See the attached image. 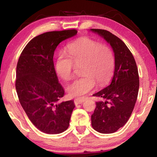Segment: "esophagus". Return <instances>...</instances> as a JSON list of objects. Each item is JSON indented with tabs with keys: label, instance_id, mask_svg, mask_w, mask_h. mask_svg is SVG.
Returning <instances> with one entry per match:
<instances>
[{
	"label": "esophagus",
	"instance_id": "esophagus-1",
	"mask_svg": "<svg viewBox=\"0 0 157 157\" xmlns=\"http://www.w3.org/2000/svg\"><path fill=\"white\" fill-rule=\"evenodd\" d=\"M84 101V100H82V99H75L74 100V103H75V105H78L79 104H81V103H82Z\"/></svg>",
	"mask_w": 157,
	"mask_h": 157
}]
</instances>
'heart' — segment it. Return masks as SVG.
Wrapping results in <instances>:
<instances>
[{"label": "heart", "instance_id": "obj_1", "mask_svg": "<svg viewBox=\"0 0 157 157\" xmlns=\"http://www.w3.org/2000/svg\"><path fill=\"white\" fill-rule=\"evenodd\" d=\"M81 66L83 75L67 87L71 97L80 98L94 89L97 84L103 86L110 81L115 68L113 50L89 38H82L69 44L67 54L60 53L55 64L57 75L63 80L73 78L76 67Z\"/></svg>", "mask_w": 157, "mask_h": 157}]
</instances>
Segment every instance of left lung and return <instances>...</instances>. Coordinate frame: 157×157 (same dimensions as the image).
Segmentation results:
<instances>
[{
    "mask_svg": "<svg viewBox=\"0 0 157 157\" xmlns=\"http://www.w3.org/2000/svg\"><path fill=\"white\" fill-rule=\"evenodd\" d=\"M91 30L110 44L115 56L111 84L93 95L102 100L96 102L91 116V124L95 131L111 134L123 127L131 116L139 93V73L132 53L121 39L105 30Z\"/></svg>",
    "mask_w": 157,
    "mask_h": 157,
    "instance_id": "1",
    "label": "left lung"
}]
</instances>
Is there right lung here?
<instances>
[{"label":"right lung","mask_w":157,"mask_h":157,"mask_svg":"<svg viewBox=\"0 0 157 157\" xmlns=\"http://www.w3.org/2000/svg\"><path fill=\"white\" fill-rule=\"evenodd\" d=\"M75 29L47 32L28 42L18 59L15 86L18 100L37 129L60 134L68 129L75 107L73 100L58 103L64 95L53 62L60 42L75 36Z\"/></svg>","instance_id":"1"}]
</instances>
